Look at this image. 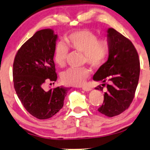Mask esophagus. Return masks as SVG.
<instances>
[{"instance_id": "esophagus-1", "label": "esophagus", "mask_w": 150, "mask_h": 150, "mask_svg": "<svg viewBox=\"0 0 150 150\" xmlns=\"http://www.w3.org/2000/svg\"><path fill=\"white\" fill-rule=\"evenodd\" d=\"M82 89L83 90V91H86V92H88V91H91V88L90 87H87V86H83V87L82 88Z\"/></svg>"}]
</instances>
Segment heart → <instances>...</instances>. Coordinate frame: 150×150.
<instances>
[{
  "label": "heart",
  "instance_id": "heart-1",
  "mask_svg": "<svg viewBox=\"0 0 150 150\" xmlns=\"http://www.w3.org/2000/svg\"><path fill=\"white\" fill-rule=\"evenodd\" d=\"M64 44L59 43L55 47L54 60L58 66L64 67L68 53V48L83 53V62L98 67L106 61L110 52V45L106 40H98V37L88 29L74 31L64 38ZM87 68L69 69L61 75V80L67 86H79L84 84L89 77Z\"/></svg>",
  "mask_w": 150,
  "mask_h": 150
}]
</instances>
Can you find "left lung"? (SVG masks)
<instances>
[{
	"label": "left lung",
	"instance_id": "1",
	"mask_svg": "<svg viewBox=\"0 0 150 150\" xmlns=\"http://www.w3.org/2000/svg\"><path fill=\"white\" fill-rule=\"evenodd\" d=\"M110 52L107 60L93 76L101 81L96 89L103 91L106 84L101 114L112 117L128 108L134 98L140 76V61L132 42L113 28L107 31Z\"/></svg>",
	"mask_w": 150,
	"mask_h": 150
}]
</instances>
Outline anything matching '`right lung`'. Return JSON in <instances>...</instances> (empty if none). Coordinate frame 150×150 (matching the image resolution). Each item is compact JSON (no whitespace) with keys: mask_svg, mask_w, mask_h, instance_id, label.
Here are the masks:
<instances>
[{"mask_svg":"<svg viewBox=\"0 0 150 150\" xmlns=\"http://www.w3.org/2000/svg\"><path fill=\"white\" fill-rule=\"evenodd\" d=\"M57 35L51 29L36 31L19 48L13 64L14 87L27 112L38 119H47L62 108L69 88L59 86L48 91L44 84L56 81L53 61Z\"/></svg>","mask_w":150,"mask_h":150,"instance_id":"add662e5","label":"right lung"}]
</instances>
